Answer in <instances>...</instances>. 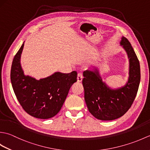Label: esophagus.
Instances as JSON below:
<instances>
[{
    "instance_id": "esophagus-1",
    "label": "esophagus",
    "mask_w": 150,
    "mask_h": 150,
    "mask_svg": "<svg viewBox=\"0 0 150 150\" xmlns=\"http://www.w3.org/2000/svg\"><path fill=\"white\" fill-rule=\"evenodd\" d=\"M82 79H83V75H82L81 73H79L77 75V81L79 82H82Z\"/></svg>"
}]
</instances>
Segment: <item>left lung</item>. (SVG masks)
Wrapping results in <instances>:
<instances>
[{
	"mask_svg": "<svg viewBox=\"0 0 150 150\" xmlns=\"http://www.w3.org/2000/svg\"><path fill=\"white\" fill-rule=\"evenodd\" d=\"M120 45L129 61V78L123 87L111 89L103 82L97 69L83 72L84 99L89 111L97 119L111 120L125 114L134 101L141 81L140 63L132 44L122 37Z\"/></svg>",
	"mask_w": 150,
	"mask_h": 150,
	"instance_id": "obj_1",
	"label": "left lung"
}]
</instances>
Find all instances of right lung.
<instances>
[{
	"label": "right lung",
	"instance_id": "obj_1",
	"mask_svg": "<svg viewBox=\"0 0 150 150\" xmlns=\"http://www.w3.org/2000/svg\"><path fill=\"white\" fill-rule=\"evenodd\" d=\"M23 47L24 43L11 65L10 77L14 93L26 113L38 119H50L61 109L70 88L77 81V73L56 72L40 80L25 75L21 65Z\"/></svg>",
	"mask_w": 150,
	"mask_h": 150
}]
</instances>
